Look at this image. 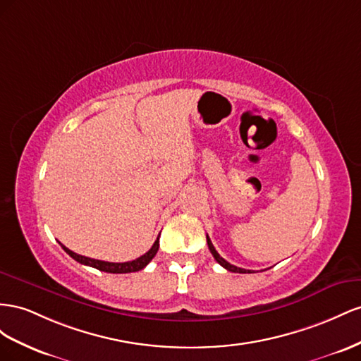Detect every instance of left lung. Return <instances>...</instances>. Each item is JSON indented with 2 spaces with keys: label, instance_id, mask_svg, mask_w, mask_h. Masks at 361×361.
I'll list each match as a JSON object with an SVG mask.
<instances>
[{
  "label": "left lung",
  "instance_id": "8db88e82",
  "mask_svg": "<svg viewBox=\"0 0 361 361\" xmlns=\"http://www.w3.org/2000/svg\"><path fill=\"white\" fill-rule=\"evenodd\" d=\"M207 245H209V250H210V252H212V255L214 257V260L218 262L222 267H225L226 271H230V272H239V274H251V271H246V269H242V267H238V266H234V264H231V263H228L226 260H224L222 257L218 254V251L214 250V246H213V243H212V240H210V238L207 235Z\"/></svg>",
  "mask_w": 361,
  "mask_h": 361
}]
</instances>
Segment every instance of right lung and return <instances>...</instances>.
<instances>
[{
  "label": "right lung",
  "instance_id": "right-lung-1",
  "mask_svg": "<svg viewBox=\"0 0 361 361\" xmlns=\"http://www.w3.org/2000/svg\"><path fill=\"white\" fill-rule=\"evenodd\" d=\"M159 238H160V234H159ZM159 238H157L156 242H154V245L151 246V250L148 252L140 255L139 259H136V260L126 262V263H110V262L89 259V257L80 255V254H75L74 251L68 250L65 245H61V243L60 245H61V248H63L72 257V259H74L78 263H81V264L95 267V269H98V271L109 272V274H128V272H137V271L143 269V267H145L154 259V255H156L157 251H159Z\"/></svg>",
  "mask_w": 361,
  "mask_h": 361
}]
</instances>
